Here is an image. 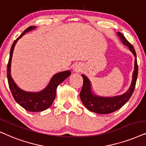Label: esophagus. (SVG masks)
I'll return each instance as SVG.
<instances>
[{
  "label": "esophagus",
  "instance_id": "obj_1",
  "mask_svg": "<svg viewBox=\"0 0 146 146\" xmlns=\"http://www.w3.org/2000/svg\"><path fill=\"white\" fill-rule=\"evenodd\" d=\"M74 71L75 72H80L81 71V68L80 67V66L78 65H75V67H74Z\"/></svg>",
  "mask_w": 146,
  "mask_h": 146
}]
</instances>
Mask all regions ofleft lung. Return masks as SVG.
<instances>
[{
	"instance_id": "left-lung-1",
	"label": "left lung",
	"mask_w": 146,
	"mask_h": 146,
	"mask_svg": "<svg viewBox=\"0 0 146 146\" xmlns=\"http://www.w3.org/2000/svg\"><path fill=\"white\" fill-rule=\"evenodd\" d=\"M117 35L119 36L120 40L123 42L124 45L127 46L129 50L133 54L135 57L134 61V70L132 75V81L129 88L123 95L111 98L107 97L98 96L93 94L91 91V84L89 79L85 75H81L83 79V84L82 89L80 92V98L85 108L91 111L96 113L99 114H108L114 112L121 108L128 102L129 98L133 94L136 83L137 73H138V66H137L136 53L133 46L125 36L121 33L117 32Z\"/></svg>"
}]
</instances>
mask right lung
<instances>
[{"label": "right lung", "mask_w": 146, "mask_h": 146, "mask_svg": "<svg viewBox=\"0 0 146 146\" xmlns=\"http://www.w3.org/2000/svg\"><path fill=\"white\" fill-rule=\"evenodd\" d=\"M36 27L35 26L28 27L15 40L11 46L9 63L7 65L8 82H9V88L11 89L13 98L17 103H18L22 108L29 111L32 112L42 111L46 110V109L50 108L55 98L56 90H57L58 85L71 75L70 71L60 72V73L54 75L50 80L47 86L39 92H27V91L22 90L17 86L11 75V59H12L15 46L19 38L22 37L26 33L33 30Z\"/></svg>", "instance_id": "add662e5"}]
</instances>
